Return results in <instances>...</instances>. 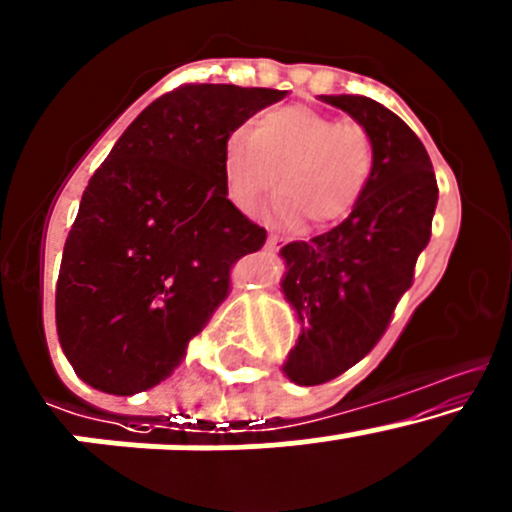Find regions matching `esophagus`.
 I'll return each mask as SVG.
<instances>
[{
  "mask_svg": "<svg viewBox=\"0 0 512 512\" xmlns=\"http://www.w3.org/2000/svg\"><path fill=\"white\" fill-rule=\"evenodd\" d=\"M282 245L284 238H279V235H270V238H267V247H270V250H279Z\"/></svg>",
  "mask_w": 512,
  "mask_h": 512,
  "instance_id": "1",
  "label": "esophagus"
}]
</instances>
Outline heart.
Returning a JSON list of instances; mask_svg holds the SVG:
<instances>
[{"instance_id": "b5f03b06", "label": "heart", "mask_w": 512, "mask_h": 512, "mask_svg": "<svg viewBox=\"0 0 512 512\" xmlns=\"http://www.w3.org/2000/svg\"><path fill=\"white\" fill-rule=\"evenodd\" d=\"M375 144L355 122H338L304 105L262 112L250 132L235 129L223 144V181L230 203L252 215L274 191L284 220L324 228L348 218L370 184Z\"/></svg>"}]
</instances>
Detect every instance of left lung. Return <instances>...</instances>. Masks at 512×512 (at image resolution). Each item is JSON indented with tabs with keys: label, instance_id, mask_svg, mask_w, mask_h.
<instances>
[{
	"label": "left lung",
	"instance_id": "8db88e82",
	"mask_svg": "<svg viewBox=\"0 0 512 512\" xmlns=\"http://www.w3.org/2000/svg\"><path fill=\"white\" fill-rule=\"evenodd\" d=\"M370 132L375 169L341 225L282 247V289L301 321L284 363L297 385H324L375 348L412 287L419 252L432 238L439 188L432 161L395 112L363 95H321Z\"/></svg>",
	"mask_w": 512,
	"mask_h": 512
}]
</instances>
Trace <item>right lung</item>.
Masks as SVG:
<instances>
[{
  "label": "right lung",
  "mask_w": 512,
  "mask_h": 512,
  "mask_svg": "<svg viewBox=\"0 0 512 512\" xmlns=\"http://www.w3.org/2000/svg\"><path fill=\"white\" fill-rule=\"evenodd\" d=\"M287 90L186 83L125 129L63 247L56 326L88 385L134 395L169 378L267 230L230 203L223 144Z\"/></svg>",
  "instance_id": "1"
}]
</instances>
